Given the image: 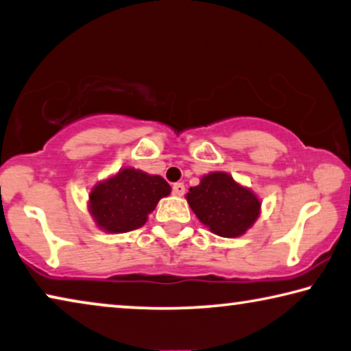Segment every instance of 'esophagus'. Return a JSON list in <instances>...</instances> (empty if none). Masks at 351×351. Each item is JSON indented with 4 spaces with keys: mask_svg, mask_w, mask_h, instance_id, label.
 Masks as SVG:
<instances>
[{
    "mask_svg": "<svg viewBox=\"0 0 351 351\" xmlns=\"http://www.w3.org/2000/svg\"><path fill=\"white\" fill-rule=\"evenodd\" d=\"M172 193H174L176 196H183V194H185V185L180 182L174 183V186H172Z\"/></svg>",
    "mask_w": 351,
    "mask_h": 351,
    "instance_id": "obj_1",
    "label": "esophagus"
}]
</instances>
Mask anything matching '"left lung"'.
<instances>
[{"mask_svg":"<svg viewBox=\"0 0 351 351\" xmlns=\"http://www.w3.org/2000/svg\"><path fill=\"white\" fill-rule=\"evenodd\" d=\"M185 197L197 219L226 239L243 235L261 217L257 194L223 171L202 176L201 183L190 188Z\"/></svg>","mask_w":351,"mask_h":351,"instance_id":"obj_1","label":"left lung"}]
</instances>
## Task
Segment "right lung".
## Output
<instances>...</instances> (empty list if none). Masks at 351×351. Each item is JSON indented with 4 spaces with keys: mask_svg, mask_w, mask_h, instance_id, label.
Here are the masks:
<instances>
[{
    "mask_svg": "<svg viewBox=\"0 0 351 351\" xmlns=\"http://www.w3.org/2000/svg\"><path fill=\"white\" fill-rule=\"evenodd\" d=\"M169 193L171 186L163 177L127 166L95 183L88 210L97 228L108 234H123L144 226L160 199Z\"/></svg>",
    "mask_w": 351,
    "mask_h": 351,
    "instance_id": "obj_1",
    "label": "right lung"
}]
</instances>
